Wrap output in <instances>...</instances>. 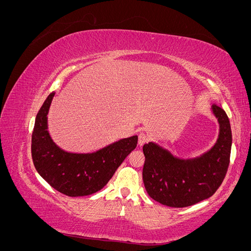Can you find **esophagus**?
Returning a JSON list of instances; mask_svg holds the SVG:
<instances>
[{
	"instance_id": "1",
	"label": "esophagus",
	"mask_w": 251,
	"mask_h": 251,
	"mask_svg": "<svg viewBox=\"0 0 251 251\" xmlns=\"http://www.w3.org/2000/svg\"><path fill=\"white\" fill-rule=\"evenodd\" d=\"M147 142H148L147 135L144 134V133H140L139 136H138V144H139V146L141 147V146H143L144 143H147Z\"/></svg>"
}]
</instances>
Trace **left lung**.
I'll return each instance as SVG.
<instances>
[{
	"instance_id": "1",
	"label": "left lung",
	"mask_w": 251,
	"mask_h": 251,
	"mask_svg": "<svg viewBox=\"0 0 251 251\" xmlns=\"http://www.w3.org/2000/svg\"><path fill=\"white\" fill-rule=\"evenodd\" d=\"M219 135L210 150L195 158H179L155 142L143 146L142 179L151 199L170 207L191 206L209 198L221 185L229 165L231 128L223 109L211 105Z\"/></svg>"
}]
</instances>
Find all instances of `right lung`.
I'll return each instance as SVG.
<instances>
[{"label": "right lung", "instance_id": "obj_1", "mask_svg": "<svg viewBox=\"0 0 251 251\" xmlns=\"http://www.w3.org/2000/svg\"><path fill=\"white\" fill-rule=\"evenodd\" d=\"M54 92L49 94L35 117L31 155L35 170L48 183L69 197L92 195L108 183L118 166L137 146V136L113 142L92 153L60 149L48 131V113Z\"/></svg>", "mask_w": 251, "mask_h": 251}]
</instances>
